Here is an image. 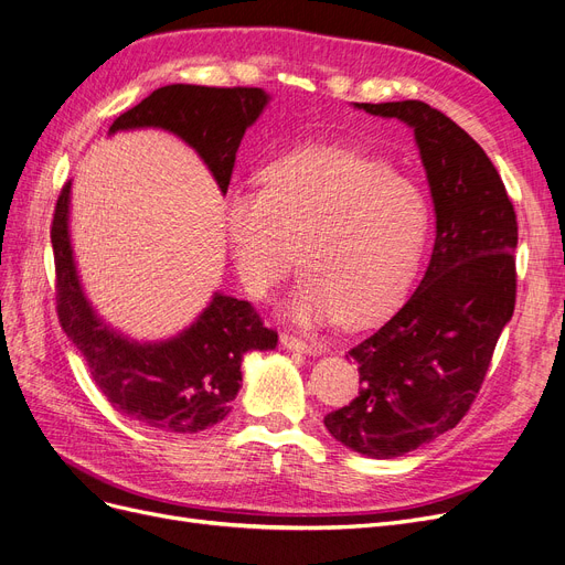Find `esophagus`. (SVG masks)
I'll use <instances>...</instances> for the list:
<instances>
[{"mask_svg":"<svg viewBox=\"0 0 565 565\" xmlns=\"http://www.w3.org/2000/svg\"><path fill=\"white\" fill-rule=\"evenodd\" d=\"M280 345L287 348V350H297V352H303V354H312V356L322 354V348L318 343L301 341V338L289 335V333H280Z\"/></svg>","mask_w":565,"mask_h":565,"instance_id":"1","label":"esophagus"}]
</instances>
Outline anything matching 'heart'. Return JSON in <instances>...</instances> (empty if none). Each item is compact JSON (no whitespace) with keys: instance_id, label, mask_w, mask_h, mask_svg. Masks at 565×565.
<instances>
[{"instance_id":"heart-1","label":"heart","mask_w":565,"mask_h":565,"mask_svg":"<svg viewBox=\"0 0 565 565\" xmlns=\"http://www.w3.org/2000/svg\"><path fill=\"white\" fill-rule=\"evenodd\" d=\"M222 213L250 297H274L301 255L308 274L287 306L299 324L369 327L387 318L408 295L431 224L417 183L387 162L331 146L268 162L259 190H232Z\"/></svg>"}]
</instances>
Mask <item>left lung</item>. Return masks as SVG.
Segmentation results:
<instances>
[{
	"label": "left lung",
	"instance_id": "1",
	"mask_svg": "<svg viewBox=\"0 0 565 565\" xmlns=\"http://www.w3.org/2000/svg\"><path fill=\"white\" fill-rule=\"evenodd\" d=\"M415 131L436 211L431 262L394 318L348 356L359 394L324 417L371 459H394L455 428L476 401L514 312L516 215L487 152L424 102L354 104Z\"/></svg>",
	"mask_w": 565,
	"mask_h": 565
}]
</instances>
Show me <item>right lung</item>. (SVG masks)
Returning <instances> with one entry per match:
<instances>
[{"label": "right lung", "mask_w": 565, "mask_h": 565, "mask_svg": "<svg viewBox=\"0 0 565 565\" xmlns=\"http://www.w3.org/2000/svg\"><path fill=\"white\" fill-rule=\"evenodd\" d=\"M262 87L164 85L122 113L108 134L160 127L183 139L204 160L227 194L245 129L268 104ZM72 180L60 192L51 243L57 274V315L83 354L95 385L125 417L164 434H199L230 415L241 390V361L253 350H274L278 333L257 310L215 291L204 312L173 338L131 341L110 329L87 301L70 236Z\"/></svg>", "instance_id": "1"}]
</instances>
